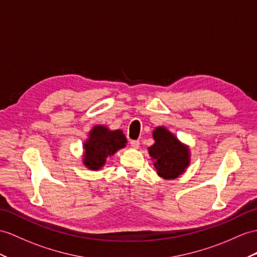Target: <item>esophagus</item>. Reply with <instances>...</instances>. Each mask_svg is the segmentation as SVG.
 <instances>
[{"instance_id":"esophagus-1","label":"esophagus","mask_w":257,"mask_h":257,"mask_svg":"<svg viewBox=\"0 0 257 257\" xmlns=\"http://www.w3.org/2000/svg\"><path fill=\"white\" fill-rule=\"evenodd\" d=\"M130 144H131V146H132L135 149L140 147V141H131Z\"/></svg>"}]
</instances>
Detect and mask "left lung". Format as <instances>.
Segmentation results:
<instances>
[{
    "label": "left lung",
    "instance_id": "left-lung-1",
    "mask_svg": "<svg viewBox=\"0 0 257 257\" xmlns=\"http://www.w3.org/2000/svg\"><path fill=\"white\" fill-rule=\"evenodd\" d=\"M155 144L148 148L150 157L155 159V168L159 177L176 179L182 174L190 164L189 149L165 127L154 131Z\"/></svg>",
    "mask_w": 257,
    "mask_h": 257
}]
</instances>
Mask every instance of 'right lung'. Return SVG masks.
<instances>
[{
	"instance_id": "right-lung-1",
	"label": "right lung",
	"mask_w": 257,
	"mask_h": 257,
	"mask_svg": "<svg viewBox=\"0 0 257 257\" xmlns=\"http://www.w3.org/2000/svg\"><path fill=\"white\" fill-rule=\"evenodd\" d=\"M126 144V137L120 130L109 131L107 127L95 126L89 133V140L85 143L84 164L91 170H98L105 160Z\"/></svg>"
}]
</instances>
